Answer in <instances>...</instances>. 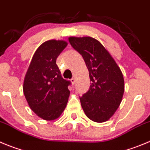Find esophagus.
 <instances>
[{
  "label": "esophagus",
  "instance_id": "esophagus-1",
  "mask_svg": "<svg viewBox=\"0 0 150 150\" xmlns=\"http://www.w3.org/2000/svg\"><path fill=\"white\" fill-rule=\"evenodd\" d=\"M71 83L73 84V85H74V84H75V79H74V77L71 78Z\"/></svg>",
  "mask_w": 150,
  "mask_h": 150
}]
</instances>
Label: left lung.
Listing matches in <instances>:
<instances>
[{
    "label": "left lung",
    "mask_w": 150,
    "mask_h": 150,
    "mask_svg": "<svg viewBox=\"0 0 150 150\" xmlns=\"http://www.w3.org/2000/svg\"><path fill=\"white\" fill-rule=\"evenodd\" d=\"M83 57L89 71L91 85L79 97L85 115L95 122H104L116 111L123 97V74L116 62L97 40L91 37L68 39Z\"/></svg>",
    "instance_id": "1"
}]
</instances>
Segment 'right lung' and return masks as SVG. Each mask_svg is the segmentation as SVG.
I'll return each instance as SVG.
<instances>
[{
    "instance_id": "1",
    "label": "right lung",
    "mask_w": 150,
    "mask_h": 150,
    "mask_svg": "<svg viewBox=\"0 0 150 150\" xmlns=\"http://www.w3.org/2000/svg\"><path fill=\"white\" fill-rule=\"evenodd\" d=\"M68 43L51 40L35 51L25 74L23 93L31 108L44 120L57 119L66 107L71 82L62 77L57 58Z\"/></svg>"
}]
</instances>
